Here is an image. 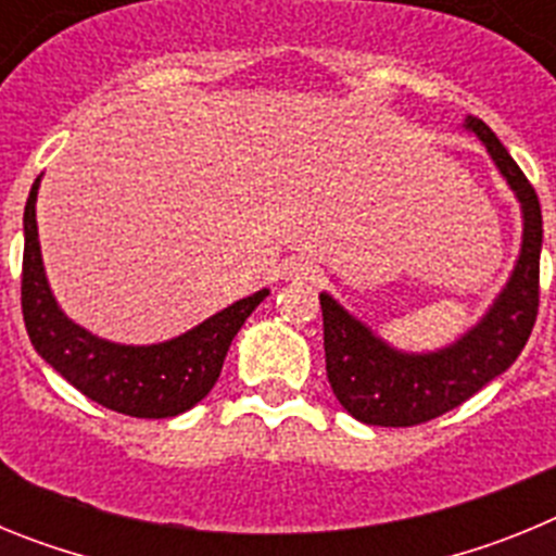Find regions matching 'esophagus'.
I'll return each instance as SVG.
<instances>
[{
	"label": "esophagus",
	"instance_id": "esophagus-1",
	"mask_svg": "<svg viewBox=\"0 0 556 556\" xmlns=\"http://www.w3.org/2000/svg\"><path fill=\"white\" fill-rule=\"evenodd\" d=\"M283 269H287V278H292V281H317L320 278V267L312 258H292Z\"/></svg>",
	"mask_w": 556,
	"mask_h": 556
}]
</instances>
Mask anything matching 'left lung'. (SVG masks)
Listing matches in <instances>:
<instances>
[{
	"label": "left lung",
	"instance_id": "1",
	"mask_svg": "<svg viewBox=\"0 0 556 556\" xmlns=\"http://www.w3.org/2000/svg\"><path fill=\"white\" fill-rule=\"evenodd\" d=\"M468 127L484 141L495 166L523 205V248L518 267L488 317L456 345L429 356L395 353L353 320L337 301L320 294L328 384L339 404L362 424L420 426L456 409L513 365L538 320L543 244L538 191L484 122L468 116Z\"/></svg>",
	"mask_w": 556,
	"mask_h": 556
}]
</instances>
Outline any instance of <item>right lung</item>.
<instances>
[{
  "label": "right lung",
  "mask_w": 556,
  "mask_h": 556,
  "mask_svg": "<svg viewBox=\"0 0 556 556\" xmlns=\"http://www.w3.org/2000/svg\"><path fill=\"white\" fill-rule=\"evenodd\" d=\"M38 180L24 205L22 314L29 342L68 384L105 409L130 417H175L217 384L225 353L267 289L236 301L203 326L150 348L113 345L66 320L43 278L36 225Z\"/></svg>",
  "instance_id": "1"
}]
</instances>
